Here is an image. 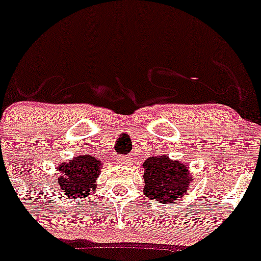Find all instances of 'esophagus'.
<instances>
[{"mask_svg":"<svg viewBox=\"0 0 261 261\" xmlns=\"http://www.w3.org/2000/svg\"><path fill=\"white\" fill-rule=\"evenodd\" d=\"M116 160L118 162V164H122V166H126L130 162V158H126V156H116Z\"/></svg>","mask_w":261,"mask_h":261,"instance_id":"obj_1","label":"esophagus"}]
</instances>
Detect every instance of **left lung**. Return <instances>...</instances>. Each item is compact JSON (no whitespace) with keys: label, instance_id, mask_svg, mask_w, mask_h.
<instances>
[{"label":"left lung","instance_id":"obj_1","mask_svg":"<svg viewBox=\"0 0 261 261\" xmlns=\"http://www.w3.org/2000/svg\"><path fill=\"white\" fill-rule=\"evenodd\" d=\"M143 168L144 195L166 205H174L187 195V190L194 182L189 163L170 159L167 153L148 158Z\"/></svg>","mask_w":261,"mask_h":261}]
</instances>
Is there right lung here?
Masks as SVG:
<instances>
[{"instance_id": "obj_1", "label": "right lung", "mask_w": 261, "mask_h": 261, "mask_svg": "<svg viewBox=\"0 0 261 261\" xmlns=\"http://www.w3.org/2000/svg\"><path fill=\"white\" fill-rule=\"evenodd\" d=\"M101 160L91 155H79L58 166V186L64 195L85 198L97 189V178L101 174Z\"/></svg>"}]
</instances>
